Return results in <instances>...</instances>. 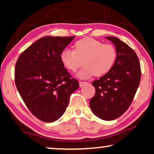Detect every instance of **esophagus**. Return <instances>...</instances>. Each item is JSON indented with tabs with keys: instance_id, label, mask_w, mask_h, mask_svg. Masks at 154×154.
Wrapping results in <instances>:
<instances>
[{
	"instance_id": "1",
	"label": "esophagus",
	"mask_w": 154,
	"mask_h": 154,
	"mask_svg": "<svg viewBox=\"0 0 154 154\" xmlns=\"http://www.w3.org/2000/svg\"><path fill=\"white\" fill-rule=\"evenodd\" d=\"M79 84L80 87H82V86H83L84 85H85V84H87V82H79Z\"/></svg>"
}]
</instances>
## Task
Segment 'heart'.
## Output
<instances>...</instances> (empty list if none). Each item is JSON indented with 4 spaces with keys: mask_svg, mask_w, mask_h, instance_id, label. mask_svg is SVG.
<instances>
[{
    "mask_svg": "<svg viewBox=\"0 0 154 154\" xmlns=\"http://www.w3.org/2000/svg\"><path fill=\"white\" fill-rule=\"evenodd\" d=\"M74 46L75 50L63 49L60 54V60L65 68L71 72H75L84 60V67L77 73L79 78L103 76L115 64L117 51L111 44H103L94 38H85L77 41Z\"/></svg>",
    "mask_w": 154,
    "mask_h": 154,
    "instance_id": "1",
    "label": "heart"
}]
</instances>
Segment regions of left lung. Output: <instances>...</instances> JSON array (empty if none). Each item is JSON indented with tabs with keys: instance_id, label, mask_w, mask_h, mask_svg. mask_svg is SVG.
I'll list each match as a JSON object with an SVG mask.
<instances>
[{
	"instance_id": "obj_1",
	"label": "left lung",
	"mask_w": 154,
	"mask_h": 154,
	"mask_svg": "<svg viewBox=\"0 0 154 154\" xmlns=\"http://www.w3.org/2000/svg\"><path fill=\"white\" fill-rule=\"evenodd\" d=\"M113 42L117 58L112 70L93 82L96 94L90 100L95 115L105 121L114 120L131 105L141 79L140 63L136 53L115 37H107Z\"/></svg>"
}]
</instances>
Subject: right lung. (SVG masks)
<instances>
[{
  "instance_id": "right-lung-1",
  "label": "right lung",
  "mask_w": 154,
  "mask_h": 154,
  "mask_svg": "<svg viewBox=\"0 0 154 154\" xmlns=\"http://www.w3.org/2000/svg\"><path fill=\"white\" fill-rule=\"evenodd\" d=\"M74 38H41L21 54L15 65L14 81L21 98L44 122H54L64 114L70 95L79 86L60 60Z\"/></svg>"
}]
</instances>
